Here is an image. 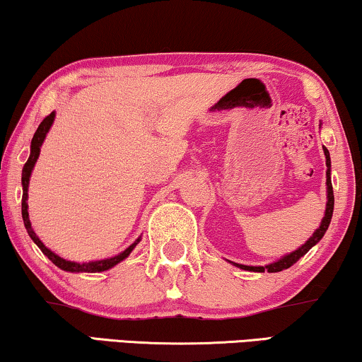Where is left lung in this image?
Instances as JSON below:
<instances>
[{
	"instance_id": "obj_1",
	"label": "left lung",
	"mask_w": 362,
	"mask_h": 362,
	"mask_svg": "<svg viewBox=\"0 0 362 362\" xmlns=\"http://www.w3.org/2000/svg\"><path fill=\"white\" fill-rule=\"evenodd\" d=\"M322 126V123H320ZM325 152V159H327V208H325V216L320 226L315 230V233L310 236L305 244L295 249V251L285 254L281 259L274 261L267 266H244V264H238V262H231L233 266H236L243 271H251V272H281L284 269H288L290 266H293L295 262L298 261L300 257H303L310 249H312L315 244L320 243V239L325 236L327 233L329 223H332V216H333V208H334V195H333V185H332V159H329V152L327 147H323Z\"/></svg>"
}]
</instances>
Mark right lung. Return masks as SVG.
Returning a JSON list of instances; mask_svg holds the SVG:
<instances>
[{
  "label": "right lung",
  "mask_w": 362,
  "mask_h": 362,
  "mask_svg": "<svg viewBox=\"0 0 362 362\" xmlns=\"http://www.w3.org/2000/svg\"><path fill=\"white\" fill-rule=\"evenodd\" d=\"M54 119H55V111H52L47 118H44L42 123L39 124L37 131L34 132V137L33 141H30V154H29V159L26 164L23 167V177H21V183H23V203H21V211H23V221H24V226H26V231L29 234V238L33 239V241L37 244V247L42 251L44 256H47L50 261H52L55 266L59 269H62L65 272H103V271H108V269L115 267L116 264H119L121 261H124L126 257L129 256L132 252V249H134L137 244L141 241V236L136 239L134 243L131 244L129 247H126L124 251H121L119 254H116L113 257H108V259H100V261H88V262H75V261H67V259L60 257L59 254H55L54 251H50V249L45 246V244L40 241L37 234L33 230V225H30V220H29V211H28V198H29V180H30V175H33V170H34V165L35 162L39 159V154H40V147H42V142L45 141V136H47V132L50 131L54 124Z\"/></svg>",
  "instance_id": "add662e5"
}]
</instances>
